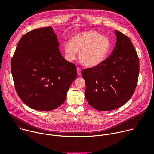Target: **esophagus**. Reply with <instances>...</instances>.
Wrapping results in <instances>:
<instances>
[{"instance_id":"1","label":"esophagus","mask_w":154,"mask_h":154,"mask_svg":"<svg viewBox=\"0 0 154 154\" xmlns=\"http://www.w3.org/2000/svg\"><path fill=\"white\" fill-rule=\"evenodd\" d=\"M81 72H82L81 69L79 68H77V74H78L79 75H81Z\"/></svg>"}]
</instances>
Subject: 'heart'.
I'll list each match as a JSON object with an SVG mask.
<instances>
[{"label":"heart","mask_w":154,"mask_h":154,"mask_svg":"<svg viewBox=\"0 0 154 154\" xmlns=\"http://www.w3.org/2000/svg\"><path fill=\"white\" fill-rule=\"evenodd\" d=\"M109 48V39L95 31L77 33L72 37L71 42L64 43L66 59L72 61L79 53L80 63L88 68H94L102 64L107 57Z\"/></svg>","instance_id":"b5f03b06"}]
</instances>
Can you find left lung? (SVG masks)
<instances>
[{"label":"left lung","mask_w":154,"mask_h":154,"mask_svg":"<svg viewBox=\"0 0 154 154\" xmlns=\"http://www.w3.org/2000/svg\"><path fill=\"white\" fill-rule=\"evenodd\" d=\"M115 48L98 67L84 69L85 97L99 111H110L122 106L132 96L139 75V60L130 38L115 30Z\"/></svg>","instance_id":"obj_1"}]
</instances>
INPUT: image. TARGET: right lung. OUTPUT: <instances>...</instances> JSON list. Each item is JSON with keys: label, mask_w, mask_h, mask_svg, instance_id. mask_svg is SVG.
Wrapping results in <instances>:
<instances>
[{"label": "right lung", "mask_w": 154, "mask_h": 154, "mask_svg": "<svg viewBox=\"0 0 154 154\" xmlns=\"http://www.w3.org/2000/svg\"><path fill=\"white\" fill-rule=\"evenodd\" d=\"M59 45L51 27L32 30L18 42L11 74L19 97L33 109L49 112L62 105L77 77L76 66L63 57Z\"/></svg>", "instance_id": "1"}]
</instances>
